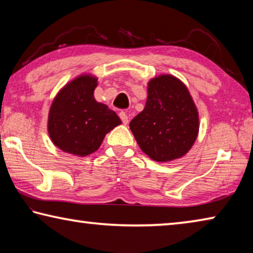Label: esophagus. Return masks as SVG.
Here are the masks:
<instances>
[{"instance_id": "34e87169", "label": "esophagus", "mask_w": 253, "mask_h": 253, "mask_svg": "<svg viewBox=\"0 0 253 253\" xmlns=\"http://www.w3.org/2000/svg\"><path fill=\"white\" fill-rule=\"evenodd\" d=\"M119 117H121L123 124H125V125L128 124V115L125 113V111H121V113H119Z\"/></svg>"}]
</instances>
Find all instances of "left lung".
Segmentation results:
<instances>
[{
  "label": "left lung",
  "mask_w": 253,
  "mask_h": 253,
  "mask_svg": "<svg viewBox=\"0 0 253 253\" xmlns=\"http://www.w3.org/2000/svg\"><path fill=\"white\" fill-rule=\"evenodd\" d=\"M137 144L155 162L183 157L199 134V111L185 84L172 75L148 81L145 108L129 123Z\"/></svg>",
  "instance_id": "obj_1"
}]
</instances>
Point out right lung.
Listing matches in <instances>:
<instances>
[{"mask_svg":"<svg viewBox=\"0 0 253 253\" xmlns=\"http://www.w3.org/2000/svg\"><path fill=\"white\" fill-rule=\"evenodd\" d=\"M97 84V77L80 75L60 89L51 104L48 132L65 153L90 155L100 147L107 132L122 124L114 110L95 99Z\"/></svg>","mask_w":253,"mask_h":253,"instance_id":"obj_1","label":"right lung"}]
</instances>
